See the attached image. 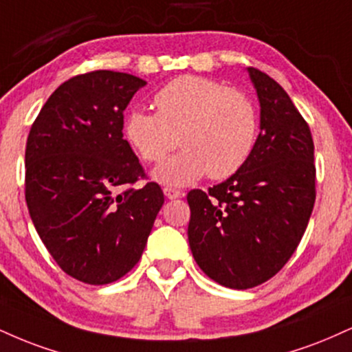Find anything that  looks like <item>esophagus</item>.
Returning a JSON list of instances; mask_svg holds the SVG:
<instances>
[{"label": "esophagus", "mask_w": 352, "mask_h": 352, "mask_svg": "<svg viewBox=\"0 0 352 352\" xmlns=\"http://www.w3.org/2000/svg\"><path fill=\"white\" fill-rule=\"evenodd\" d=\"M164 195L168 198V200H175V198L182 197V192L173 187H164Z\"/></svg>", "instance_id": "obj_1"}]
</instances>
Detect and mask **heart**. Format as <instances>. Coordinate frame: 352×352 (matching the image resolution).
Listing matches in <instances>:
<instances>
[{
  "label": "heart",
  "mask_w": 352,
  "mask_h": 352,
  "mask_svg": "<svg viewBox=\"0 0 352 352\" xmlns=\"http://www.w3.org/2000/svg\"><path fill=\"white\" fill-rule=\"evenodd\" d=\"M155 113L133 109L122 133L139 159L159 164L175 149L184 151L155 168V180L187 185L208 175H234L251 157L257 141V109L248 95L214 80L184 75L154 95ZM179 141H176V135Z\"/></svg>",
  "instance_id": "b5f03b06"
}]
</instances>
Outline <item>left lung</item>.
<instances>
[{"mask_svg":"<svg viewBox=\"0 0 352 352\" xmlns=\"http://www.w3.org/2000/svg\"><path fill=\"white\" fill-rule=\"evenodd\" d=\"M261 133L243 168L208 192L192 190L188 243L211 280L236 290L267 282L298 248L315 205V146L287 91L249 67Z\"/></svg>","mask_w":352,"mask_h":352,"instance_id":"obj_1","label":"left lung"}]
</instances>
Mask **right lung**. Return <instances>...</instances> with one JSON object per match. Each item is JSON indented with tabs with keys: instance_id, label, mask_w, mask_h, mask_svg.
<instances>
[{
	"instance_id": "obj_1",
	"label": "right lung",
	"mask_w": 352,
	"mask_h": 352,
	"mask_svg": "<svg viewBox=\"0 0 352 352\" xmlns=\"http://www.w3.org/2000/svg\"><path fill=\"white\" fill-rule=\"evenodd\" d=\"M146 82L129 74L93 70L55 90L26 144V203L50 256L70 277L104 285L141 259L164 205L122 139L124 109ZM118 186L124 192L116 195Z\"/></svg>"
}]
</instances>
